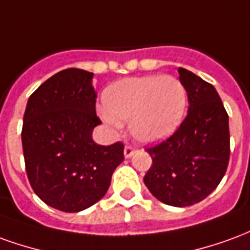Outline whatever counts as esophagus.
<instances>
[{"label":"esophagus","instance_id":"1","mask_svg":"<svg viewBox=\"0 0 250 250\" xmlns=\"http://www.w3.org/2000/svg\"><path fill=\"white\" fill-rule=\"evenodd\" d=\"M136 148L134 146H131V145H127V146L125 147V158H130L132 157L134 154H135Z\"/></svg>","mask_w":250,"mask_h":250}]
</instances>
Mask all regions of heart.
<instances>
[{"instance_id":"heart-1","label":"heart","mask_w":250,"mask_h":250,"mask_svg":"<svg viewBox=\"0 0 250 250\" xmlns=\"http://www.w3.org/2000/svg\"><path fill=\"white\" fill-rule=\"evenodd\" d=\"M103 103L109 125L119 127L120 120H128L134 138L151 143L166 139L181 125L188 91L171 75L127 77L104 91Z\"/></svg>"}]
</instances>
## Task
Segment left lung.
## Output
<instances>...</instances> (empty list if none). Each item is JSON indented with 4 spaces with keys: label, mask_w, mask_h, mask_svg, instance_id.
Listing matches in <instances>:
<instances>
[{
    "label": "left lung",
    "mask_w": 250,
    "mask_h": 250,
    "mask_svg": "<svg viewBox=\"0 0 250 250\" xmlns=\"http://www.w3.org/2000/svg\"><path fill=\"white\" fill-rule=\"evenodd\" d=\"M178 73L188 91V115L173 135L147 147L152 163L143 181L161 202L185 208L206 198L224 178L230 135L215 88L185 68Z\"/></svg>",
    "instance_id": "1"
}]
</instances>
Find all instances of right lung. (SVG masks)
<instances>
[{
    "label": "right lung",
    "instance_id": "obj_1",
    "mask_svg": "<svg viewBox=\"0 0 250 250\" xmlns=\"http://www.w3.org/2000/svg\"><path fill=\"white\" fill-rule=\"evenodd\" d=\"M93 73L68 68L30 95L21 131L25 168L37 197L66 213L87 209L104 197L125 145L100 146L92 131L96 115Z\"/></svg>",
    "mask_w": 250,
    "mask_h": 250
}]
</instances>
